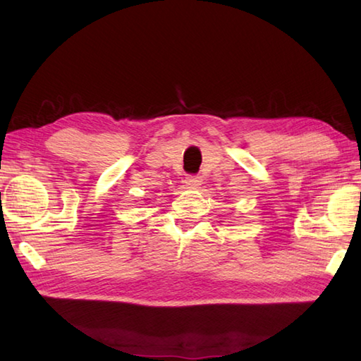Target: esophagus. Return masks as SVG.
I'll list each match as a JSON object with an SVG mask.
<instances>
[{"instance_id": "34e87169", "label": "esophagus", "mask_w": 361, "mask_h": 361, "mask_svg": "<svg viewBox=\"0 0 361 361\" xmlns=\"http://www.w3.org/2000/svg\"><path fill=\"white\" fill-rule=\"evenodd\" d=\"M185 183H186V186H188L189 189H197V188L202 186V178H200V176L189 175V176H186Z\"/></svg>"}]
</instances>
